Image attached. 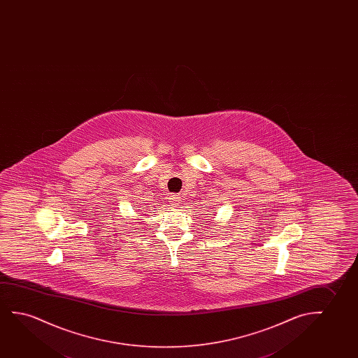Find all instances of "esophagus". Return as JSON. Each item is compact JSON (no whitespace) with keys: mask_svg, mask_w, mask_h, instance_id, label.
I'll list each match as a JSON object with an SVG mask.
<instances>
[{"mask_svg":"<svg viewBox=\"0 0 358 358\" xmlns=\"http://www.w3.org/2000/svg\"><path fill=\"white\" fill-rule=\"evenodd\" d=\"M170 201H171L172 206H178V201H180V196L173 194V196H170Z\"/></svg>","mask_w":358,"mask_h":358,"instance_id":"34e87169","label":"esophagus"}]
</instances>
